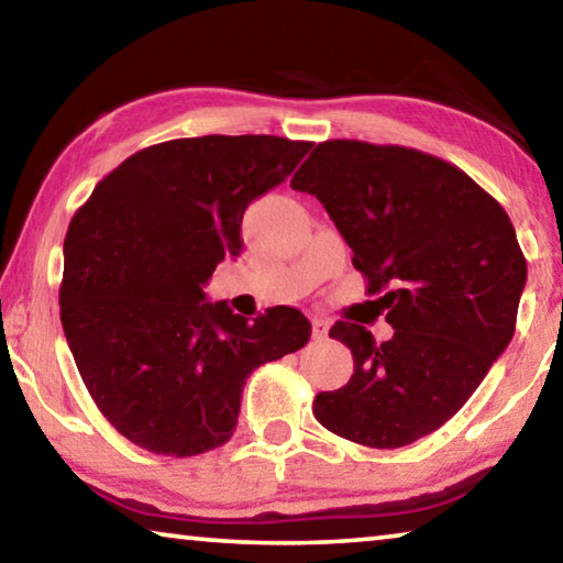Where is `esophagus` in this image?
<instances>
[{"label": "esophagus", "instance_id": "obj_1", "mask_svg": "<svg viewBox=\"0 0 563 563\" xmlns=\"http://www.w3.org/2000/svg\"><path fill=\"white\" fill-rule=\"evenodd\" d=\"M310 323H313V338H316V341H325V338H328V320L313 318V320H310Z\"/></svg>", "mask_w": 563, "mask_h": 563}]
</instances>
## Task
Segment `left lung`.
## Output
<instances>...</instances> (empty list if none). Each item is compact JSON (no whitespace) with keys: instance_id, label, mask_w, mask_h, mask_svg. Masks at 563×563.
Listing matches in <instances>:
<instances>
[{"instance_id":"1","label":"left lung","mask_w":563,"mask_h":563,"mask_svg":"<svg viewBox=\"0 0 563 563\" xmlns=\"http://www.w3.org/2000/svg\"><path fill=\"white\" fill-rule=\"evenodd\" d=\"M290 187L323 202L394 325L380 345L363 325L330 328L353 376L316 396L318 423L368 449L423 439L511 343L526 285L511 220L463 169L400 145L325 140Z\"/></svg>"}]
</instances>
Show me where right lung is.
I'll use <instances>...</instances> for the list:
<instances>
[{
	"label": "right lung",
	"instance_id": "obj_1",
	"mask_svg": "<svg viewBox=\"0 0 563 563\" xmlns=\"http://www.w3.org/2000/svg\"><path fill=\"white\" fill-rule=\"evenodd\" d=\"M310 147L275 135L167 140L130 155L75 212L62 328L100 413L140 449L175 459L218 449L250 373L308 343L300 310L247 320L205 302L202 285L243 250L247 205Z\"/></svg>",
	"mask_w": 563,
	"mask_h": 563
}]
</instances>
